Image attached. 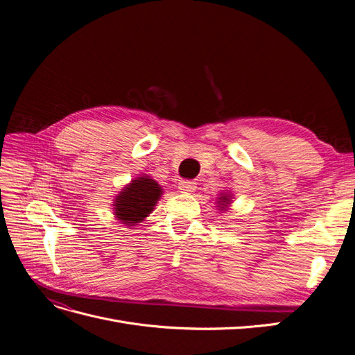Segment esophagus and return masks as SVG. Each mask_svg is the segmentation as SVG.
Masks as SVG:
<instances>
[{
    "label": "esophagus",
    "instance_id": "1",
    "mask_svg": "<svg viewBox=\"0 0 355 355\" xmlns=\"http://www.w3.org/2000/svg\"><path fill=\"white\" fill-rule=\"evenodd\" d=\"M196 188H197V184L194 180H180L179 187H178V189L180 192H187V194L188 192H194Z\"/></svg>",
    "mask_w": 355,
    "mask_h": 355
}]
</instances>
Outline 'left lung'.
I'll return each mask as SVG.
<instances>
[{
  "label": "left lung",
  "instance_id": "obj_1",
  "mask_svg": "<svg viewBox=\"0 0 355 355\" xmlns=\"http://www.w3.org/2000/svg\"><path fill=\"white\" fill-rule=\"evenodd\" d=\"M231 198H232V196H231V194H228V192H227V194H225V192H223V194H220L219 201H218V207H219V210H227L230 204L232 202V200H231Z\"/></svg>",
  "mask_w": 355,
  "mask_h": 355
}]
</instances>
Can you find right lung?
I'll list each match as a JSON object with an SVG mask.
<instances>
[{"instance_id": "1", "label": "right lung", "mask_w": 355, "mask_h": 355, "mask_svg": "<svg viewBox=\"0 0 355 355\" xmlns=\"http://www.w3.org/2000/svg\"><path fill=\"white\" fill-rule=\"evenodd\" d=\"M163 189L149 176H139L125 185L114 201L115 218L127 227H135L153 213Z\"/></svg>"}]
</instances>
